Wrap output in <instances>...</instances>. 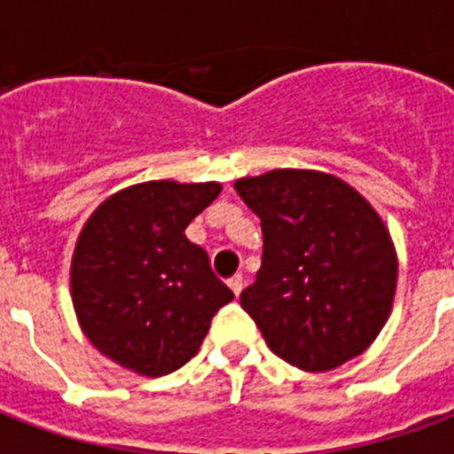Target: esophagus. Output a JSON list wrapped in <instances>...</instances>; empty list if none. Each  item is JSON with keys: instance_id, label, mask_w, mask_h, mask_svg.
<instances>
[{"instance_id": "34e87169", "label": "esophagus", "mask_w": 454, "mask_h": 454, "mask_svg": "<svg viewBox=\"0 0 454 454\" xmlns=\"http://www.w3.org/2000/svg\"><path fill=\"white\" fill-rule=\"evenodd\" d=\"M228 286L233 289V294H240L243 292V286H246V279H243V275H233L231 279H228Z\"/></svg>"}]
</instances>
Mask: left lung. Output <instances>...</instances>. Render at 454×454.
<instances>
[{
  "mask_svg": "<svg viewBox=\"0 0 454 454\" xmlns=\"http://www.w3.org/2000/svg\"><path fill=\"white\" fill-rule=\"evenodd\" d=\"M236 192L262 226V267L240 306L277 357L328 372L357 357L387 324L396 253L370 201L316 169L243 177Z\"/></svg>",
  "mask_w": 454,
  "mask_h": 454,
  "instance_id": "left-lung-1",
  "label": "left lung"
}]
</instances>
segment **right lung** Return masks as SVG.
I'll list each match as a JSON object with an SVG mask.
<instances>
[{"label": "right lung", "instance_id": "add662e5", "mask_svg": "<svg viewBox=\"0 0 454 454\" xmlns=\"http://www.w3.org/2000/svg\"><path fill=\"white\" fill-rule=\"evenodd\" d=\"M221 194L218 182H143L116 192L84 223L70 286L97 350L162 377L199 352L211 318L233 299L184 228Z\"/></svg>", "mask_w": 454, "mask_h": 454}]
</instances>
